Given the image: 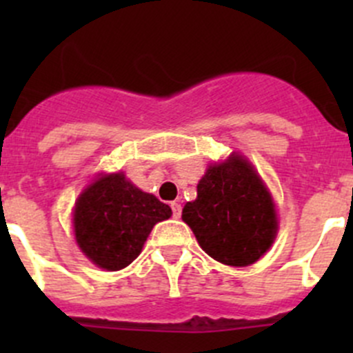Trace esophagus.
Returning a JSON list of instances; mask_svg holds the SVG:
<instances>
[{
	"mask_svg": "<svg viewBox=\"0 0 353 353\" xmlns=\"http://www.w3.org/2000/svg\"><path fill=\"white\" fill-rule=\"evenodd\" d=\"M170 208H172L174 219H181V212H183V206H181L177 201H172V203H170Z\"/></svg>",
	"mask_w": 353,
	"mask_h": 353,
	"instance_id": "obj_1",
	"label": "esophagus"
}]
</instances>
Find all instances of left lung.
<instances>
[{
	"instance_id": "left-lung-1",
	"label": "left lung",
	"mask_w": 353,
	"mask_h": 353,
	"mask_svg": "<svg viewBox=\"0 0 353 353\" xmlns=\"http://www.w3.org/2000/svg\"><path fill=\"white\" fill-rule=\"evenodd\" d=\"M203 251L229 266L258 261L276 237L275 203L254 167L236 154L212 163L198 183V196L183 208Z\"/></svg>"
}]
</instances>
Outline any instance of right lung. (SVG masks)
Returning a JSON list of instances; mask_svg holds the SVG:
<instances>
[{
	"label": "right lung",
	"instance_id": "obj_1",
	"mask_svg": "<svg viewBox=\"0 0 353 353\" xmlns=\"http://www.w3.org/2000/svg\"><path fill=\"white\" fill-rule=\"evenodd\" d=\"M170 215L169 205L138 190L123 172L104 174L74 203V239L94 265L117 272L138 258L155 223Z\"/></svg>",
	"mask_w": 353,
	"mask_h": 353
}]
</instances>
